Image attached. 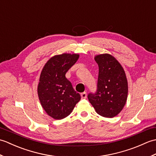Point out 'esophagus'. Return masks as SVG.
Returning a JSON list of instances; mask_svg holds the SVG:
<instances>
[{
  "label": "esophagus",
  "instance_id": "esophagus-1",
  "mask_svg": "<svg viewBox=\"0 0 156 156\" xmlns=\"http://www.w3.org/2000/svg\"><path fill=\"white\" fill-rule=\"evenodd\" d=\"M87 97V93L86 92H82V93L81 94V98H86Z\"/></svg>",
  "mask_w": 156,
  "mask_h": 156
}]
</instances>
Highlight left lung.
I'll list each match as a JSON object with an SVG mask.
<instances>
[{"label":"left lung","instance_id":"left-lung-1","mask_svg":"<svg viewBox=\"0 0 156 156\" xmlns=\"http://www.w3.org/2000/svg\"><path fill=\"white\" fill-rule=\"evenodd\" d=\"M98 65L97 90L88 95L89 102L96 112L107 118L119 114L127 102L128 82L123 68L108 54L94 56Z\"/></svg>","mask_w":156,"mask_h":156}]
</instances>
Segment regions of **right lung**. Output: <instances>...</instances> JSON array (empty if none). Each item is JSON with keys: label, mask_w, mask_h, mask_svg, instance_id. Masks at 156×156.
Returning <instances> with one entry per match:
<instances>
[{"label": "right lung", "mask_w": 156, "mask_h": 156, "mask_svg": "<svg viewBox=\"0 0 156 156\" xmlns=\"http://www.w3.org/2000/svg\"><path fill=\"white\" fill-rule=\"evenodd\" d=\"M80 55L64 54L53 56L43 68L37 94L41 107L54 119H62L71 113L80 100V95L66 78V72L77 62Z\"/></svg>", "instance_id": "right-lung-1"}]
</instances>
